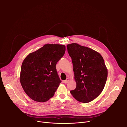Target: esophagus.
Here are the masks:
<instances>
[{"mask_svg": "<svg viewBox=\"0 0 127 127\" xmlns=\"http://www.w3.org/2000/svg\"><path fill=\"white\" fill-rule=\"evenodd\" d=\"M70 80V78H67L65 80H64V83H67Z\"/></svg>", "mask_w": 127, "mask_h": 127, "instance_id": "obj_1", "label": "esophagus"}]
</instances>
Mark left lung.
I'll return each mask as SVG.
<instances>
[{
	"label": "left lung",
	"instance_id": "obj_1",
	"mask_svg": "<svg viewBox=\"0 0 127 127\" xmlns=\"http://www.w3.org/2000/svg\"><path fill=\"white\" fill-rule=\"evenodd\" d=\"M72 59L76 88L70 93L77 100L87 103L96 98L105 86L107 70L97 52L76 43L67 45Z\"/></svg>",
	"mask_w": 127,
	"mask_h": 127
}]
</instances>
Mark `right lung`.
<instances>
[{
  "mask_svg": "<svg viewBox=\"0 0 127 127\" xmlns=\"http://www.w3.org/2000/svg\"><path fill=\"white\" fill-rule=\"evenodd\" d=\"M65 50L64 45L48 44L25 58L21 67L20 82L31 99L45 102L54 96L61 82L56 65Z\"/></svg>",
  "mask_w": 127,
  "mask_h": 127,
  "instance_id": "obj_1",
  "label": "right lung"
}]
</instances>
